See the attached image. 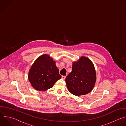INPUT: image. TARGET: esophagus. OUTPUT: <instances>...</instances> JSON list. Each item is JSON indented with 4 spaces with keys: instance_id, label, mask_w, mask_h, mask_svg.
Listing matches in <instances>:
<instances>
[{
    "instance_id": "esophagus-1",
    "label": "esophagus",
    "mask_w": 126,
    "mask_h": 126,
    "mask_svg": "<svg viewBox=\"0 0 126 126\" xmlns=\"http://www.w3.org/2000/svg\"><path fill=\"white\" fill-rule=\"evenodd\" d=\"M61 78H62V79L63 80H65V78H66V76H62Z\"/></svg>"
}]
</instances>
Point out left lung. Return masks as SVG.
Returning a JSON list of instances; mask_svg holds the SVG:
<instances>
[{
	"instance_id": "left-lung-1",
	"label": "left lung",
	"mask_w": 126,
	"mask_h": 126,
	"mask_svg": "<svg viewBox=\"0 0 126 126\" xmlns=\"http://www.w3.org/2000/svg\"><path fill=\"white\" fill-rule=\"evenodd\" d=\"M96 72L94 65L89 58L81 56L72 64V70L66 78L69 91L80 96L90 92L96 82Z\"/></svg>"
}]
</instances>
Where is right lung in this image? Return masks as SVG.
Listing matches in <instances>:
<instances>
[{
    "label": "right lung",
    "mask_w": 126,
    "mask_h": 126,
    "mask_svg": "<svg viewBox=\"0 0 126 126\" xmlns=\"http://www.w3.org/2000/svg\"><path fill=\"white\" fill-rule=\"evenodd\" d=\"M55 63L48 54L42 55L35 60L28 75L29 81L35 89L46 91L61 78Z\"/></svg>",
    "instance_id": "add662e5"
}]
</instances>
